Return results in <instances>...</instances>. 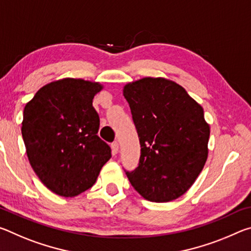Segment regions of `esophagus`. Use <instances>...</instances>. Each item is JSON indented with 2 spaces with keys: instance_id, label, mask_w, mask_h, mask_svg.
I'll use <instances>...</instances> for the list:
<instances>
[{
  "instance_id": "34e87169",
  "label": "esophagus",
  "mask_w": 251,
  "mask_h": 251,
  "mask_svg": "<svg viewBox=\"0 0 251 251\" xmlns=\"http://www.w3.org/2000/svg\"><path fill=\"white\" fill-rule=\"evenodd\" d=\"M110 147H112V152H113V155H116L117 154V151H118V143L117 142H114V143H112V145H110Z\"/></svg>"
}]
</instances>
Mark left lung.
Masks as SVG:
<instances>
[{
	"label": "left lung",
	"mask_w": 251,
	"mask_h": 251,
	"mask_svg": "<svg viewBox=\"0 0 251 251\" xmlns=\"http://www.w3.org/2000/svg\"><path fill=\"white\" fill-rule=\"evenodd\" d=\"M123 94L141 143L138 167L126 175L147 201H175L207 160L210 128L203 109L184 87L163 77L126 84Z\"/></svg>",
	"instance_id": "left-lung-1"
}]
</instances>
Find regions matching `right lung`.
<instances>
[{
  "label": "right lung",
  "instance_id": "add662e5",
  "mask_svg": "<svg viewBox=\"0 0 251 251\" xmlns=\"http://www.w3.org/2000/svg\"><path fill=\"white\" fill-rule=\"evenodd\" d=\"M103 85L63 78L40 88L25 105L22 136L29 164L53 193L75 197L95 184L112 154L99 137L93 99Z\"/></svg>",
  "mask_w": 251,
  "mask_h": 251
}]
</instances>
